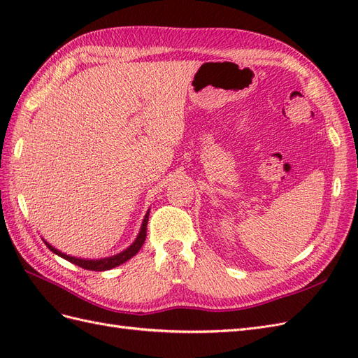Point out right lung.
Listing matches in <instances>:
<instances>
[{
	"instance_id": "obj_1",
	"label": "right lung",
	"mask_w": 358,
	"mask_h": 358,
	"mask_svg": "<svg viewBox=\"0 0 358 358\" xmlns=\"http://www.w3.org/2000/svg\"><path fill=\"white\" fill-rule=\"evenodd\" d=\"M148 220H149V212H146V215H145L143 222H142V229H140V233H138V236L136 237V241H134L133 245H129V246L125 249V251L119 252V254H116V255H112V257H107V258H100V259L76 258V257H71V255H67V254H64V252L58 251V249L53 248V246H52L50 243H48L46 241H45V243H46V246L50 249V251H52L53 254L59 255L61 258L67 259V262H70V263H73V264H76V266H79V267L86 268V270H94V272H104V270H110V268H113V267L121 266L122 263L128 262L129 258L134 257V255L140 251V248L143 246L145 239H146V225H148Z\"/></svg>"
}]
</instances>
